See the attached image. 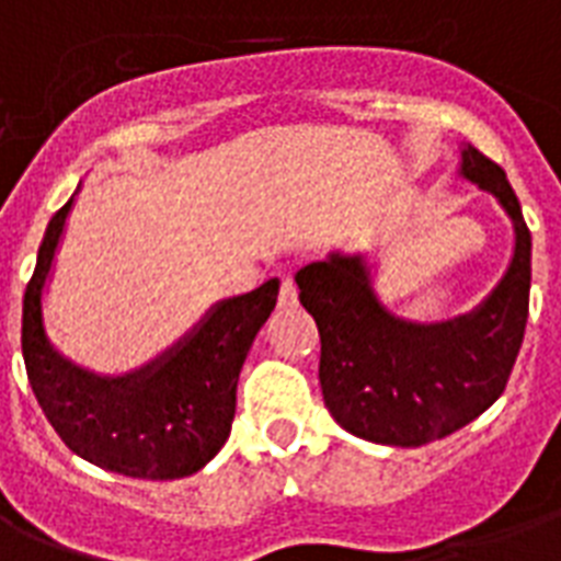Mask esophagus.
Here are the masks:
<instances>
[{
    "mask_svg": "<svg viewBox=\"0 0 561 561\" xmlns=\"http://www.w3.org/2000/svg\"><path fill=\"white\" fill-rule=\"evenodd\" d=\"M297 306V285H294V279H290V276H285V279H282V288H279V308H285V311H288V308H294Z\"/></svg>",
    "mask_w": 561,
    "mask_h": 561,
    "instance_id": "esophagus-1",
    "label": "esophagus"
}]
</instances>
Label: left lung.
Returning a JSON list of instances; mask_svg holds the SVG:
<instances>
[{"instance_id":"8db88e82","label":"left lung","mask_w":561,"mask_h":561,"mask_svg":"<svg viewBox=\"0 0 561 561\" xmlns=\"http://www.w3.org/2000/svg\"><path fill=\"white\" fill-rule=\"evenodd\" d=\"M460 174L513 220L504 279L471 314L410 323L383 308L364 255L332 253L297 273L299 302L320 329V387L350 434L416 448L460 431L504 392L530 311V229L504 169L466 145Z\"/></svg>"}]
</instances>
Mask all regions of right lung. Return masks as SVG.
<instances>
[{
	"mask_svg": "<svg viewBox=\"0 0 561 561\" xmlns=\"http://www.w3.org/2000/svg\"><path fill=\"white\" fill-rule=\"evenodd\" d=\"M69 209L72 197L48 220L22 299V358L31 390L57 436L92 466L139 480L188 478L227 443L238 375L276 308L279 279L211 306L151 364L125 375H95L64 358L43 323V288Z\"/></svg>",
	"mask_w": 561,
	"mask_h": 561,
	"instance_id": "obj_1",
	"label": "right lung"
}]
</instances>
